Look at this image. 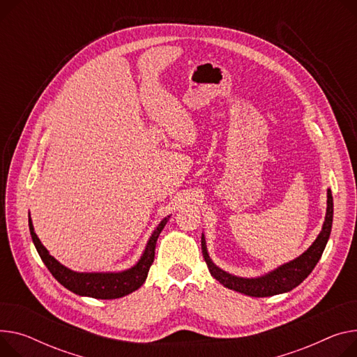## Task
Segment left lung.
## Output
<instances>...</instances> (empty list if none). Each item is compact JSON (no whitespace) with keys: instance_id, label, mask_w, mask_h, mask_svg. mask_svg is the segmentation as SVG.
<instances>
[{"instance_id":"1","label":"left lung","mask_w":357,"mask_h":357,"mask_svg":"<svg viewBox=\"0 0 357 357\" xmlns=\"http://www.w3.org/2000/svg\"><path fill=\"white\" fill-rule=\"evenodd\" d=\"M331 224H333V197H331V191L327 189V212L326 220L323 224V229L319 234L316 241L312 244L305 252H303L298 258L290 261V263L278 267L277 270L268 273L267 275L258 277V278H243L235 277L232 274L225 273L224 270L218 268L212 263L205 245V238L202 235L201 238V247H202V255L205 258V263L208 266V270L211 275L218 280L224 287L231 289L234 291L243 293L245 296L251 297H270L281 293H287L296 289L298 284H301L307 275L310 274L319 259L321 258V254L326 248L327 240L330 236Z\"/></svg>"}]
</instances>
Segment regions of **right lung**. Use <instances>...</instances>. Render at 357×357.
<instances>
[{
  "mask_svg": "<svg viewBox=\"0 0 357 357\" xmlns=\"http://www.w3.org/2000/svg\"><path fill=\"white\" fill-rule=\"evenodd\" d=\"M168 222V218H165L158 228L153 231L152 236L148 241V245L145 248L144 255L140 257L137 264L132 267L130 270L122 271V273H76L66 268L61 266L59 261L49 254L45 247L38 240V236L34 232L33 222L29 220L30 234L33 243L37 248L38 255L41 257L43 263L49 271L53 274V277L64 286L67 290L73 291L79 296L93 297V298H102V300H110V298H119L126 294H130L132 291L137 290L142 284L145 282L149 268L155 259V247L158 236L160 231L163 229L165 224Z\"/></svg>",
  "mask_w": 357,
  "mask_h": 357,
  "instance_id": "add662e5",
  "label": "right lung"
}]
</instances>
